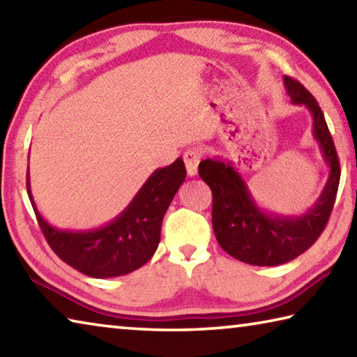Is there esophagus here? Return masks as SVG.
Wrapping results in <instances>:
<instances>
[{
  "mask_svg": "<svg viewBox=\"0 0 357 357\" xmlns=\"http://www.w3.org/2000/svg\"><path fill=\"white\" fill-rule=\"evenodd\" d=\"M202 159V151L197 148H190L184 153V162H185V170L187 176L193 178L198 172V164H200Z\"/></svg>",
  "mask_w": 357,
  "mask_h": 357,
  "instance_id": "esophagus-1",
  "label": "esophagus"
}]
</instances>
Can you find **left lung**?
<instances>
[{
    "label": "left lung",
    "instance_id": "8db88e82",
    "mask_svg": "<svg viewBox=\"0 0 357 357\" xmlns=\"http://www.w3.org/2000/svg\"><path fill=\"white\" fill-rule=\"evenodd\" d=\"M283 84L293 104L309 110L313 138L329 168L324 189L312 208L299 215L273 213L257 203L231 160L214 155L198 165V174L213 190L217 243L228 255L253 266H279L309 249L329 220L340 183V164L318 102L294 78L283 75Z\"/></svg>",
    "mask_w": 357,
    "mask_h": 357
}]
</instances>
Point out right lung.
Listing matches in <instances>:
<instances>
[{
	"instance_id": "add662e5",
	"label": "right lung",
	"mask_w": 357,
	"mask_h": 357,
	"mask_svg": "<svg viewBox=\"0 0 357 357\" xmlns=\"http://www.w3.org/2000/svg\"><path fill=\"white\" fill-rule=\"evenodd\" d=\"M185 174L181 157L172 165L157 168L123 213L105 225L91 229L56 228L42 217L31 193L29 167L26 189L42 233L53 252L83 274L94 279H110L142 268L154 255L160 241L162 219Z\"/></svg>"
}]
</instances>
